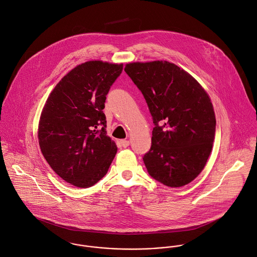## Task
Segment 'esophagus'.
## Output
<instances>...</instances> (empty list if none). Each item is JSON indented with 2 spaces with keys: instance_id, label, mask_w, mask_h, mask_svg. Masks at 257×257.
Returning <instances> with one entry per match:
<instances>
[{
  "instance_id": "esophagus-1",
  "label": "esophagus",
  "mask_w": 257,
  "mask_h": 257,
  "mask_svg": "<svg viewBox=\"0 0 257 257\" xmlns=\"http://www.w3.org/2000/svg\"><path fill=\"white\" fill-rule=\"evenodd\" d=\"M130 145V142L128 140H121L120 141V146L123 148H127Z\"/></svg>"
}]
</instances>
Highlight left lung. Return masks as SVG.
Masks as SVG:
<instances>
[{
  "label": "left lung",
  "instance_id": "8db88e82",
  "mask_svg": "<svg viewBox=\"0 0 257 257\" xmlns=\"http://www.w3.org/2000/svg\"><path fill=\"white\" fill-rule=\"evenodd\" d=\"M124 71L141 90L155 125L151 149L143 157L147 171L170 187L188 184L204 169L215 138L209 95L168 61L130 63Z\"/></svg>",
  "mask_w": 257,
  "mask_h": 257
}]
</instances>
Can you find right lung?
<instances>
[{
	"mask_svg": "<svg viewBox=\"0 0 257 257\" xmlns=\"http://www.w3.org/2000/svg\"><path fill=\"white\" fill-rule=\"evenodd\" d=\"M122 64L89 61L69 72L50 93L38 140L51 169L66 182L87 188L106 173L117 147L106 135L102 109Z\"/></svg>",
	"mask_w": 257,
	"mask_h": 257,
	"instance_id": "right-lung-1",
	"label": "right lung"
}]
</instances>
